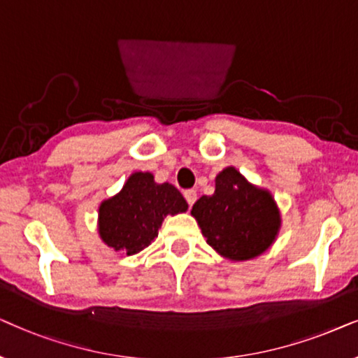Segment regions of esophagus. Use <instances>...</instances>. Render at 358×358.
Listing matches in <instances>:
<instances>
[{
	"mask_svg": "<svg viewBox=\"0 0 358 358\" xmlns=\"http://www.w3.org/2000/svg\"><path fill=\"white\" fill-rule=\"evenodd\" d=\"M183 194H185V199H187V203L189 204V206H193L194 201H196V198H198V193L194 192V189H187Z\"/></svg>",
	"mask_w": 358,
	"mask_h": 358,
	"instance_id": "obj_1",
	"label": "esophagus"
}]
</instances>
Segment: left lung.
Returning <instances> with one entry per match:
<instances>
[{"label": "left lung", "mask_w": 358, "mask_h": 358, "mask_svg": "<svg viewBox=\"0 0 358 358\" xmlns=\"http://www.w3.org/2000/svg\"><path fill=\"white\" fill-rule=\"evenodd\" d=\"M192 216L208 244L231 262L252 260L264 254L282 227L271 193L252 185L236 166L219 171L214 194L199 198Z\"/></svg>", "instance_id": "8db88e82"}]
</instances>
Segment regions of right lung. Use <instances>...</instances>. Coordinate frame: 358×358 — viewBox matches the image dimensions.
<instances>
[{
	"label": "right lung",
	"mask_w": 358,
	"mask_h": 358,
	"mask_svg": "<svg viewBox=\"0 0 358 358\" xmlns=\"http://www.w3.org/2000/svg\"><path fill=\"white\" fill-rule=\"evenodd\" d=\"M188 203L170 183H157L149 171H134L122 189L98 208V234L108 247L126 255L149 247L164 219L185 213Z\"/></svg>",
	"instance_id": "obj_1"
}]
</instances>
